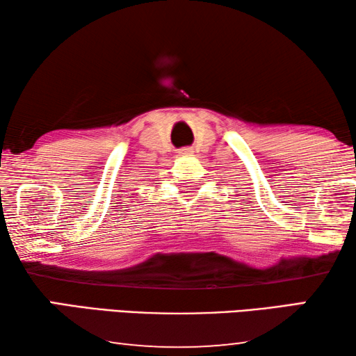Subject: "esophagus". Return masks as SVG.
Instances as JSON below:
<instances>
[{"label":"esophagus","instance_id":"obj_1","mask_svg":"<svg viewBox=\"0 0 356 356\" xmlns=\"http://www.w3.org/2000/svg\"><path fill=\"white\" fill-rule=\"evenodd\" d=\"M191 154H193V150H191L190 147L179 149V155H182V156H188V155H191Z\"/></svg>","mask_w":356,"mask_h":356}]
</instances>
